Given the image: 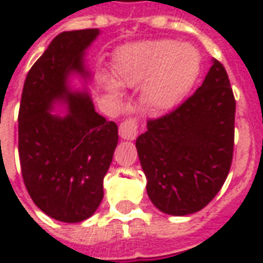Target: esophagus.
<instances>
[{
    "label": "esophagus",
    "instance_id": "1",
    "mask_svg": "<svg viewBox=\"0 0 263 263\" xmlns=\"http://www.w3.org/2000/svg\"><path fill=\"white\" fill-rule=\"evenodd\" d=\"M138 128H139V121L135 117H129L121 122L120 125V135L124 139H134L137 137Z\"/></svg>",
    "mask_w": 263,
    "mask_h": 263
}]
</instances>
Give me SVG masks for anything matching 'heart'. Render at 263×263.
<instances>
[{
  "label": "heart",
  "mask_w": 263,
  "mask_h": 263,
  "mask_svg": "<svg viewBox=\"0 0 263 263\" xmlns=\"http://www.w3.org/2000/svg\"><path fill=\"white\" fill-rule=\"evenodd\" d=\"M200 70V54L190 45L160 39L131 43L120 48L112 56V71L125 86L143 84L142 97L149 107L171 108L193 86ZM111 94L118 96L120 84L104 77Z\"/></svg>",
  "instance_id": "obj_1"
}]
</instances>
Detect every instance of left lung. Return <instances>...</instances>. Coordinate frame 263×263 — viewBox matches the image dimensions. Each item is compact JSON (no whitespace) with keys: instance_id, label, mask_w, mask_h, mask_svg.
<instances>
[{"instance_id":"left-lung-1","label":"left lung","mask_w":263,"mask_h":263,"mask_svg":"<svg viewBox=\"0 0 263 263\" xmlns=\"http://www.w3.org/2000/svg\"><path fill=\"white\" fill-rule=\"evenodd\" d=\"M235 98L226 67L213 60L197 91L148 120L137 139L151 201L166 214L204 209L226 182L234 155Z\"/></svg>"}]
</instances>
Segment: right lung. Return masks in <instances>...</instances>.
I'll use <instances>...</instances> for the list:
<instances>
[{"mask_svg":"<svg viewBox=\"0 0 263 263\" xmlns=\"http://www.w3.org/2000/svg\"><path fill=\"white\" fill-rule=\"evenodd\" d=\"M98 29L62 32L26 76L18 152L28 193L45 214L63 222L86 220L103 200V180L118 143V126L96 112L87 94L70 92L66 77L84 73L83 53ZM56 99L69 104L62 119L48 112Z\"/></svg>","mask_w":263,"mask_h":263,"instance_id":"add662e5","label":"right lung"}]
</instances>
